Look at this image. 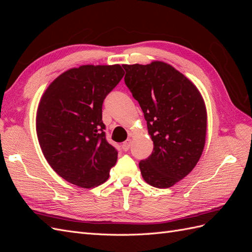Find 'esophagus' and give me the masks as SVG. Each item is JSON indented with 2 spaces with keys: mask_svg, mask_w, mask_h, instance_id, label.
Segmentation results:
<instances>
[{
  "mask_svg": "<svg viewBox=\"0 0 252 252\" xmlns=\"http://www.w3.org/2000/svg\"><path fill=\"white\" fill-rule=\"evenodd\" d=\"M130 145H131V140L128 139L123 144H122V148H123L125 151H127L129 149V147H130Z\"/></svg>",
  "mask_w": 252,
  "mask_h": 252,
  "instance_id": "esophagus-1",
  "label": "esophagus"
}]
</instances>
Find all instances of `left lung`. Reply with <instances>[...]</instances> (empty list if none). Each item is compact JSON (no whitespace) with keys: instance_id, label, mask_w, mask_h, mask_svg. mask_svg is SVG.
Listing matches in <instances>:
<instances>
[{"instance_id":"left-lung-1","label":"left lung","mask_w":252,"mask_h":252,"mask_svg":"<svg viewBox=\"0 0 252 252\" xmlns=\"http://www.w3.org/2000/svg\"><path fill=\"white\" fill-rule=\"evenodd\" d=\"M125 84L147 121L154 151L139 163L149 185L169 188L190 173L202 156L207 111L194 84L171 65H122Z\"/></svg>"}]
</instances>
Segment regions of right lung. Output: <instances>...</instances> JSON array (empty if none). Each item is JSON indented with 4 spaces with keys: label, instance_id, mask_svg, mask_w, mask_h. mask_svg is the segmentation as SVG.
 Returning <instances> with one entry per match:
<instances>
[{
    "label": "right lung",
    "instance_id": "right-lung-1",
    "mask_svg": "<svg viewBox=\"0 0 252 252\" xmlns=\"http://www.w3.org/2000/svg\"><path fill=\"white\" fill-rule=\"evenodd\" d=\"M116 65H83L60 74L43 94L36 111L37 140L51 168L82 188L101 185L118 151L105 136L104 98L124 77Z\"/></svg>",
    "mask_w": 252,
    "mask_h": 252
}]
</instances>
